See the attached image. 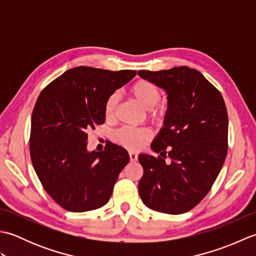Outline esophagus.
<instances>
[{"label": "esophagus", "mask_w": 256, "mask_h": 256, "mask_svg": "<svg viewBox=\"0 0 256 256\" xmlns=\"http://www.w3.org/2000/svg\"><path fill=\"white\" fill-rule=\"evenodd\" d=\"M128 156H130V160H131V162H136L138 160V154L134 153V152H130Z\"/></svg>", "instance_id": "esophagus-1"}]
</instances>
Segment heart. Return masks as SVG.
<instances>
[{"label": "heart", "mask_w": 256, "mask_h": 256, "mask_svg": "<svg viewBox=\"0 0 256 256\" xmlns=\"http://www.w3.org/2000/svg\"><path fill=\"white\" fill-rule=\"evenodd\" d=\"M131 94L136 99L140 106L148 110L150 118L155 122L164 121L168 114V102L160 100V90L155 84L148 80L140 79L134 82L130 89ZM118 98L116 94L108 98L104 106L106 116H112L118 106ZM116 140L120 144L131 150L140 148L150 138V132L148 128H134L131 126H123L116 132Z\"/></svg>", "instance_id": "heart-1"}]
</instances>
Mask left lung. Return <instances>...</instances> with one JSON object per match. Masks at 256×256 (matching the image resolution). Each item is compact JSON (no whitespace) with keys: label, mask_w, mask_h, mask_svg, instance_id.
I'll return each instance as SVG.
<instances>
[{"label":"left lung","mask_w":256,"mask_h":256,"mask_svg":"<svg viewBox=\"0 0 256 256\" xmlns=\"http://www.w3.org/2000/svg\"><path fill=\"white\" fill-rule=\"evenodd\" d=\"M168 94L164 128L150 148L162 156L140 154L144 174L138 192L150 209L180 214L194 208L221 170L228 153V112L222 94L198 70L186 66L140 70ZM168 156L170 162H166Z\"/></svg>","instance_id":"1"}]
</instances>
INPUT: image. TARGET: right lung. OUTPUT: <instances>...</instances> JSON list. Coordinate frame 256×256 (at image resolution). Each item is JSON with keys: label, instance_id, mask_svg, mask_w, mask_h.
Returning <instances> with one entry per match:
<instances>
[{"label": "right lung", "instance_id": "right-lung-1", "mask_svg": "<svg viewBox=\"0 0 256 256\" xmlns=\"http://www.w3.org/2000/svg\"><path fill=\"white\" fill-rule=\"evenodd\" d=\"M135 74V70L76 67L38 96L32 114V164L46 192L64 209L90 211L110 199L130 157L111 142L104 150L89 153L88 132L104 123L108 98Z\"/></svg>", "mask_w": 256, "mask_h": 256}]
</instances>
